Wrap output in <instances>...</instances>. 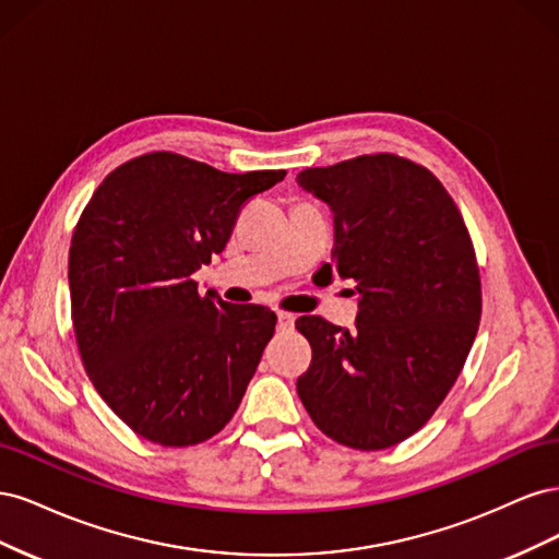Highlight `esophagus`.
Returning <instances> with one entry per match:
<instances>
[{"label":"esophagus","instance_id":"1","mask_svg":"<svg viewBox=\"0 0 559 559\" xmlns=\"http://www.w3.org/2000/svg\"><path fill=\"white\" fill-rule=\"evenodd\" d=\"M296 324V317L289 312H277V329L280 331H292Z\"/></svg>","mask_w":559,"mask_h":559}]
</instances>
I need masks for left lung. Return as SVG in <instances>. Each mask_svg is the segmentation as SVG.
I'll return each mask as SVG.
<instances>
[{
    "label": "left lung",
    "instance_id": "obj_1",
    "mask_svg": "<svg viewBox=\"0 0 559 559\" xmlns=\"http://www.w3.org/2000/svg\"><path fill=\"white\" fill-rule=\"evenodd\" d=\"M333 212L329 277L357 282L354 331L300 317L312 364L296 382L314 425L354 450L392 448L443 403L476 341V251L427 167L373 154L296 177Z\"/></svg>",
    "mask_w": 559,
    "mask_h": 559
}]
</instances>
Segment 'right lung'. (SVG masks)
Masks as SVG:
<instances>
[{"label": "right lung", "mask_w": 559, "mask_h": 559, "mask_svg": "<svg viewBox=\"0 0 559 559\" xmlns=\"http://www.w3.org/2000/svg\"><path fill=\"white\" fill-rule=\"evenodd\" d=\"M284 175L154 151L118 165L83 210L67 275L79 354L97 394L146 441L195 445L238 411L277 317L200 296L193 273L224 251L245 202Z\"/></svg>", "instance_id": "right-lung-1"}]
</instances>
